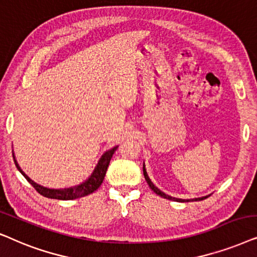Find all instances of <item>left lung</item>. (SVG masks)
Returning a JSON list of instances; mask_svg holds the SVG:
<instances>
[{
    "mask_svg": "<svg viewBox=\"0 0 257 257\" xmlns=\"http://www.w3.org/2000/svg\"><path fill=\"white\" fill-rule=\"evenodd\" d=\"M143 175H145V179H146V181H147V183H148V186L150 187V189H152L155 194L159 195V196L163 197V198H167V200L176 201V202H190V201H202V200H204V198H207V197H209V196H210V195H207V196L196 197V198H190V200H183V198H177V197L169 196V195L164 194L163 191H161V190L159 189V188H157V187L155 186V184H154V183L152 182V180L149 179L148 173H147V170H146V166H145V163H143Z\"/></svg>",
    "mask_w": 257,
    "mask_h": 257,
    "instance_id": "1",
    "label": "left lung"
}]
</instances>
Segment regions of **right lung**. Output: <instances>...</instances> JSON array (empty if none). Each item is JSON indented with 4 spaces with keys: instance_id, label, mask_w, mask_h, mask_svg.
I'll list each match as a JSON object with an SVG mask.
<instances>
[{
    "instance_id": "1",
    "label": "right lung",
    "mask_w": 257,
    "mask_h": 257,
    "mask_svg": "<svg viewBox=\"0 0 257 257\" xmlns=\"http://www.w3.org/2000/svg\"><path fill=\"white\" fill-rule=\"evenodd\" d=\"M116 149H117V146H115L114 148H110L109 150H107V152L103 153V155L100 157L97 164L95 166L93 173H91L88 179H85L83 182H81L80 184H76V186L74 187L60 188V189L47 188V187L41 186L39 183L34 182L28 175H26V173L23 172L21 167L19 166V163H17V161L15 159V154H14V152H13V157H14V162H15V166L16 168L19 169V172L26 177L27 181H28V182L35 188L36 191H39L42 196L48 197V198H56V200L68 201V200H75V198H78V197L87 196V195L94 193L95 190L98 189V187L101 186L102 182H103L108 166L109 163H110V159Z\"/></svg>"
}]
</instances>
